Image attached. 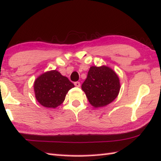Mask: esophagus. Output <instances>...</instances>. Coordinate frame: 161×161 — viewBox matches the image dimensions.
I'll return each instance as SVG.
<instances>
[{
  "label": "esophagus",
  "mask_w": 161,
  "mask_h": 161,
  "mask_svg": "<svg viewBox=\"0 0 161 161\" xmlns=\"http://www.w3.org/2000/svg\"><path fill=\"white\" fill-rule=\"evenodd\" d=\"M74 84H75V86H77V87H80V85H81L80 81H75Z\"/></svg>",
  "instance_id": "1"
}]
</instances>
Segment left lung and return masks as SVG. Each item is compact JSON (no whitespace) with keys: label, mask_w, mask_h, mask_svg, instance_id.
<instances>
[{"label":"left lung","mask_w":161,"mask_h":161,"mask_svg":"<svg viewBox=\"0 0 161 161\" xmlns=\"http://www.w3.org/2000/svg\"><path fill=\"white\" fill-rule=\"evenodd\" d=\"M119 88L118 75L106 66L91 67L81 85L89 103L95 108L106 106L115 100Z\"/></svg>","instance_id":"left-lung-1"}]
</instances>
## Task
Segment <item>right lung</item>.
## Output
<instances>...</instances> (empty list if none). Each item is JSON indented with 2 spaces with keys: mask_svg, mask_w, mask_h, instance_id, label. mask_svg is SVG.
Listing matches in <instances>:
<instances>
[{
  "mask_svg": "<svg viewBox=\"0 0 161 161\" xmlns=\"http://www.w3.org/2000/svg\"><path fill=\"white\" fill-rule=\"evenodd\" d=\"M75 86L68 78L59 72L44 73L34 81V92L38 102L46 108H55L63 103L67 93Z\"/></svg>",
  "mask_w": 161,
  "mask_h": 161,
  "instance_id": "add662e5",
  "label": "right lung"
}]
</instances>
